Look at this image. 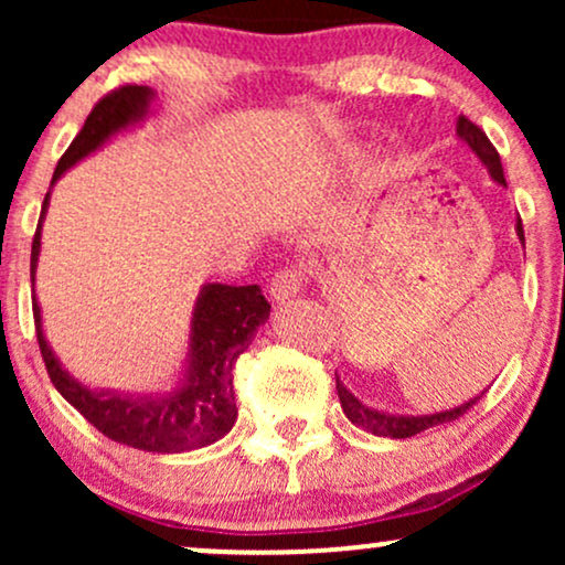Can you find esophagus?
Returning a JSON list of instances; mask_svg holds the SVG:
<instances>
[{
	"label": "esophagus",
	"mask_w": 565,
	"mask_h": 565,
	"mask_svg": "<svg viewBox=\"0 0 565 565\" xmlns=\"http://www.w3.org/2000/svg\"><path fill=\"white\" fill-rule=\"evenodd\" d=\"M268 291L276 302H287L289 297H297L302 291V276L297 270H281L274 276Z\"/></svg>",
	"instance_id": "obj_1"
}]
</instances>
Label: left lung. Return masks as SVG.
Returning <instances> with one entry per match:
<instances>
[{
    "label": "left lung",
    "mask_w": 565,
    "mask_h": 565,
    "mask_svg": "<svg viewBox=\"0 0 565 565\" xmlns=\"http://www.w3.org/2000/svg\"><path fill=\"white\" fill-rule=\"evenodd\" d=\"M457 138L462 140L472 153H476L478 161H481V164L486 167V172L491 174V180H494V183L508 185V183H504L502 161H499L497 148L491 146V140L486 138V132H483L481 127H476L470 119L459 116V119H457ZM515 233H518V238H521V244L526 246V238H523L521 217L515 220ZM483 393L481 395H472L470 401H465V404H459V406H454V408H446V412H436V414H393V412H380V408L366 406L364 401L355 398V395L350 393L345 385H342V380L337 377V395H340V404H342V412H345V417L355 427H361V430L372 433V436H380V438H412V436H417V433L430 430V427L454 423V419L462 417V414L468 412L472 404H478V401L483 398Z\"/></svg>",
    "instance_id": "8db88e82"
}]
</instances>
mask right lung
Instances as JSON below:
<instances>
[{"label": "right lung", "mask_w": 565, "mask_h": 565, "mask_svg": "<svg viewBox=\"0 0 565 565\" xmlns=\"http://www.w3.org/2000/svg\"><path fill=\"white\" fill-rule=\"evenodd\" d=\"M157 93L151 87L114 89L93 108L68 151L57 161L53 185L97 148L129 127L140 125L151 114ZM50 206V191L44 196L34 244H31V287L36 281V263L42 252V223ZM270 305L257 284L228 287V284H204L193 302L191 332H188L185 374L167 393H121L111 387H89L63 369L55 350L50 348L42 329V308L34 295L36 340L44 366L57 393L76 412L95 425L103 436L116 444L140 451L180 454L215 444L231 433L238 417L233 395V366L236 359L255 340V332L268 321Z\"/></svg>", "instance_id": "obj_1"}]
</instances>
